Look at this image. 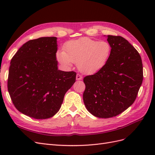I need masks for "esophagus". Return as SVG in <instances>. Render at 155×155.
<instances>
[{
  "label": "esophagus",
  "instance_id": "obj_1",
  "mask_svg": "<svg viewBox=\"0 0 155 155\" xmlns=\"http://www.w3.org/2000/svg\"><path fill=\"white\" fill-rule=\"evenodd\" d=\"M83 77L81 76V75H80L79 74H78L76 75V79L77 80H81V79H82Z\"/></svg>",
  "mask_w": 155,
  "mask_h": 155
}]
</instances>
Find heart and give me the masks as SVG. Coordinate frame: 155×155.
<instances>
[{"instance_id":"1","label":"heart","mask_w":155,"mask_h":155,"mask_svg":"<svg viewBox=\"0 0 155 155\" xmlns=\"http://www.w3.org/2000/svg\"><path fill=\"white\" fill-rule=\"evenodd\" d=\"M112 52V46L108 41L83 37L70 41L65 44L64 51H59L57 58L61 63L70 66L78 64L80 71L92 74L105 67Z\"/></svg>"}]
</instances>
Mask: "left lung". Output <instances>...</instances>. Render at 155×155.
I'll list each match as a JSON object with an SVG mask.
<instances>
[{"mask_svg": "<svg viewBox=\"0 0 155 155\" xmlns=\"http://www.w3.org/2000/svg\"><path fill=\"white\" fill-rule=\"evenodd\" d=\"M112 46L105 67L83 78V101L97 118L116 116L132 105L143 81V65L138 51L121 36L108 35Z\"/></svg>", "mask_w": 155, "mask_h": 155, "instance_id": "8db88e82", "label": "left lung"}]
</instances>
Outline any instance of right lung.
I'll list each match as a JSON object with an SVG mask.
<instances>
[{"label":"right lung","mask_w":155,"mask_h":155,"mask_svg":"<svg viewBox=\"0 0 155 155\" xmlns=\"http://www.w3.org/2000/svg\"><path fill=\"white\" fill-rule=\"evenodd\" d=\"M57 46L55 37L30 40L11 60L8 92L16 109L31 118L54 116L76 81V72L58 70Z\"/></svg>","instance_id":"right-lung-1"}]
</instances>
